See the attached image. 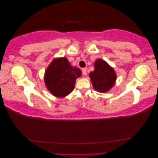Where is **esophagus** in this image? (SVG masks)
<instances>
[{"label": "esophagus", "instance_id": "34e87169", "mask_svg": "<svg viewBox=\"0 0 158 158\" xmlns=\"http://www.w3.org/2000/svg\"><path fill=\"white\" fill-rule=\"evenodd\" d=\"M82 73H83V75H87V69H86V68L82 69Z\"/></svg>", "mask_w": 158, "mask_h": 158}]
</instances>
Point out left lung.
Listing matches in <instances>:
<instances>
[{"mask_svg":"<svg viewBox=\"0 0 158 158\" xmlns=\"http://www.w3.org/2000/svg\"><path fill=\"white\" fill-rule=\"evenodd\" d=\"M94 67L95 70L89 75L94 89L101 93L108 91L116 81L114 69L102 60H97Z\"/></svg>","mask_w":158,"mask_h":158,"instance_id":"8db88e82","label":"left lung"}]
</instances>
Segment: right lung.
<instances>
[{
  "instance_id": "obj_1",
  "label": "right lung",
  "mask_w": 158,
  "mask_h": 158,
  "mask_svg": "<svg viewBox=\"0 0 158 158\" xmlns=\"http://www.w3.org/2000/svg\"><path fill=\"white\" fill-rule=\"evenodd\" d=\"M81 75V70L73 67L66 58L54 60L47 69L44 81L49 91L55 96H66L74 90L76 78Z\"/></svg>"
}]
</instances>
